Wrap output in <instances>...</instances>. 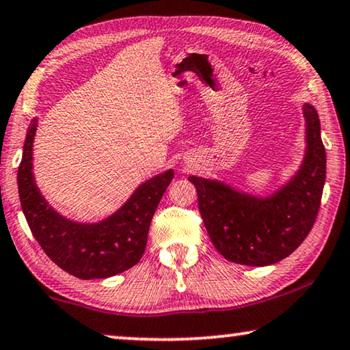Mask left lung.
<instances>
[{
    "mask_svg": "<svg viewBox=\"0 0 350 350\" xmlns=\"http://www.w3.org/2000/svg\"><path fill=\"white\" fill-rule=\"evenodd\" d=\"M305 115V156L295 175L270 196H254L219 180L191 175L200 216L224 259L265 267L286 259L310 234L325 185L327 154L321 121L310 103Z\"/></svg>",
    "mask_w": 350,
    "mask_h": 350,
    "instance_id": "left-lung-1",
    "label": "left lung"
}]
</instances>
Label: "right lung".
<instances>
[{"label": "right lung", "mask_w": 350, "mask_h": 350, "mask_svg": "<svg viewBox=\"0 0 350 350\" xmlns=\"http://www.w3.org/2000/svg\"><path fill=\"white\" fill-rule=\"evenodd\" d=\"M38 118L27 131L17 183L23 215L45 254L80 280H103L134 267L145 252L153 215L174 170L146 180L112 215L99 222H77L59 215L40 194L33 175Z\"/></svg>", "instance_id": "obj_1"}]
</instances>
